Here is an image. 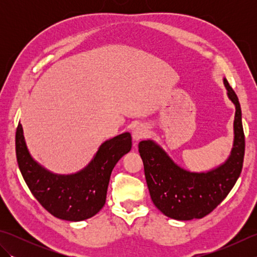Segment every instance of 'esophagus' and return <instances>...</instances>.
I'll use <instances>...</instances> for the list:
<instances>
[{
  "instance_id": "esophagus-1",
  "label": "esophagus",
  "mask_w": 257,
  "mask_h": 257,
  "mask_svg": "<svg viewBox=\"0 0 257 257\" xmlns=\"http://www.w3.org/2000/svg\"><path fill=\"white\" fill-rule=\"evenodd\" d=\"M147 135V128L146 125L143 123H137L133 129V139L135 141H139L140 139H143L146 137Z\"/></svg>"
}]
</instances>
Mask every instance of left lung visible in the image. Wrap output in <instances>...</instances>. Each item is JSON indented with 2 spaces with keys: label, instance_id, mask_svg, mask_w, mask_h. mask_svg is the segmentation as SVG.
Instances as JSON below:
<instances>
[{
  "label": "left lung",
  "instance_id": "obj_1",
  "mask_svg": "<svg viewBox=\"0 0 257 257\" xmlns=\"http://www.w3.org/2000/svg\"><path fill=\"white\" fill-rule=\"evenodd\" d=\"M227 97L235 106L233 148L227 159L206 172H190L178 166L154 140L139 143L151 200L163 214L179 221L202 219L226 198L241 174L245 138L238 98L225 78Z\"/></svg>",
  "mask_w": 257,
  "mask_h": 257
}]
</instances>
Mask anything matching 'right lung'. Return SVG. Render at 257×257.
<instances>
[{"label": "right lung", "mask_w": 257, "mask_h": 257, "mask_svg": "<svg viewBox=\"0 0 257 257\" xmlns=\"http://www.w3.org/2000/svg\"><path fill=\"white\" fill-rule=\"evenodd\" d=\"M132 145L129 133L118 135L102 143L91 161L80 171L57 174L33 159L21 122L15 136L16 159L32 194L52 215L72 222L89 219L102 209L112 169L130 151Z\"/></svg>", "instance_id": "1"}]
</instances>
